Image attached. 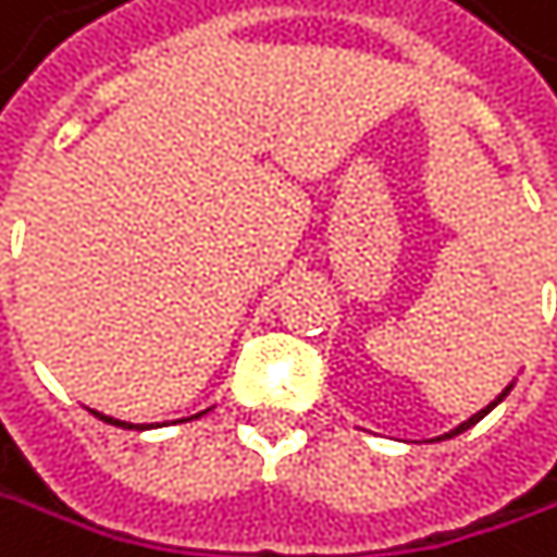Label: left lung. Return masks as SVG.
<instances>
[{
  "mask_svg": "<svg viewBox=\"0 0 557 557\" xmlns=\"http://www.w3.org/2000/svg\"><path fill=\"white\" fill-rule=\"evenodd\" d=\"M512 387H516V381H512V384H509V387H506V391H503V394H499V397H496L493 404H485V407H482L479 413H472L469 420H462V423H459V426H453L449 433H443V436H436V443H440V440H449V436H459V433H466L469 426H475V423H479V420H482L485 413H493V410H496V407H499V404H503V400L509 397V391H512ZM430 443H433V440H430Z\"/></svg>",
  "mask_w": 557,
  "mask_h": 557,
  "instance_id": "8db88e82",
  "label": "left lung"
}]
</instances>
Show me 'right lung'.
I'll return each instance as SVG.
<instances>
[{"label": "right lung", "instance_id": "add662e5", "mask_svg": "<svg viewBox=\"0 0 557 557\" xmlns=\"http://www.w3.org/2000/svg\"><path fill=\"white\" fill-rule=\"evenodd\" d=\"M98 420H104V423H111V426H121V430H150L147 423H127V420H117V417H104V413H98V410H91ZM202 413H210V410H199V413H193V417H183V420H196V417H202Z\"/></svg>", "mask_w": 557, "mask_h": 557}]
</instances>
